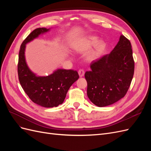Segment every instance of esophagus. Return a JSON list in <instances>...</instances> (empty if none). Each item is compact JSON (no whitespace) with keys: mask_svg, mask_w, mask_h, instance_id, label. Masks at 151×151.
Wrapping results in <instances>:
<instances>
[{"mask_svg":"<svg viewBox=\"0 0 151 151\" xmlns=\"http://www.w3.org/2000/svg\"><path fill=\"white\" fill-rule=\"evenodd\" d=\"M78 73H79V75L80 77H83L84 76L85 71L83 69H79L78 71Z\"/></svg>","mask_w":151,"mask_h":151,"instance_id":"34e87169","label":"esophagus"}]
</instances>
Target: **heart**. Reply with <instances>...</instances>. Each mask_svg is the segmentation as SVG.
Instances as JSON below:
<instances>
[{
    "mask_svg": "<svg viewBox=\"0 0 151 151\" xmlns=\"http://www.w3.org/2000/svg\"><path fill=\"white\" fill-rule=\"evenodd\" d=\"M94 46H96L95 50L88 55V58L92 60L101 53L105 48V43L103 42H99V38L97 36H91L83 40L77 45L76 49L78 52H86Z\"/></svg>",
    "mask_w": 151,
    "mask_h": 151,
    "instance_id": "1",
    "label": "heart"
}]
</instances>
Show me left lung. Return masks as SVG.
Masks as SVG:
<instances>
[{"mask_svg": "<svg viewBox=\"0 0 151 151\" xmlns=\"http://www.w3.org/2000/svg\"><path fill=\"white\" fill-rule=\"evenodd\" d=\"M86 71L87 94L99 107L109 106L125 96L134 73V60L130 41L121 35L119 42L109 54L90 64Z\"/></svg>", "mask_w": 151, "mask_h": 151, "instance_id": "left-lung-1", "label": "left lung"}]
</instances>
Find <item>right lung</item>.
<instances>
[{
	"instance_id": "obj_1",
	"label": "right lung",
	"mask_w": 151,
	"mask_h": 151,
	"mask_svg": "<svg viewBox=\"0 0 151 151\" xmlns=\"http://www.w3.org/2000/svg\"><path fill=\"white\" fill-rule=\"evenodd\" d=\"M49 31L45 28H37L27 36L21 45L17 65L22 89L32 101L45 108L57 107L62 104L68 90L79 77L74 70L59 68L47 76H38L29 69L25 58L26 45Z\"/></svg>"
}]
</instances>
